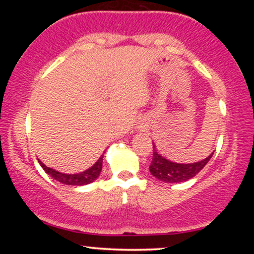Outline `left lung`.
Masks as SVG:
<instances>
[{
  "label": "left lung",
  "instance_id": "1",
  "mask_svg": "<svg viewBox=\"0 0 254 254\" xmlns=\"http://www.w3.org/2000/svg\"><path fill=\"white\" fill-rule=\"evenodd\" d=\"M153 148V160L149 166V171L151 176L165 183H183L191 179L203 170L204 166L208 164L214 154L211 153L206 159L193 164H177L165 159L161 154L157 153L155 147Z\"/></svg>",
  "mask_w": 254,
  "mask_h": 254
}]
</instances>
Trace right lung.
Here are the masks:
<instances>
[{"mask_svg":"<svg viewBox=\"0 0 254 254\" xmlns=\"http://www.w3.org/2000/svg\"><path fill=\"white\" fill-rule=\"evenodd\" d=\"M39 161L40 166L43 167V170L54 178L55 180L57 182L64 184V185H76V186H81V185H87V184H90L94 182L97 178L100 176V172L103 170V155L99 157V160L95 162L92 167H89L88 170L81 172V173H76V174H65V173H61V172L52 170V168L48 167L43 164L40 160Z\"/></svg>","mask_w":254,"mask_h":254,"instance_id":"add662e5","label":"right lung"}]
</instances>
